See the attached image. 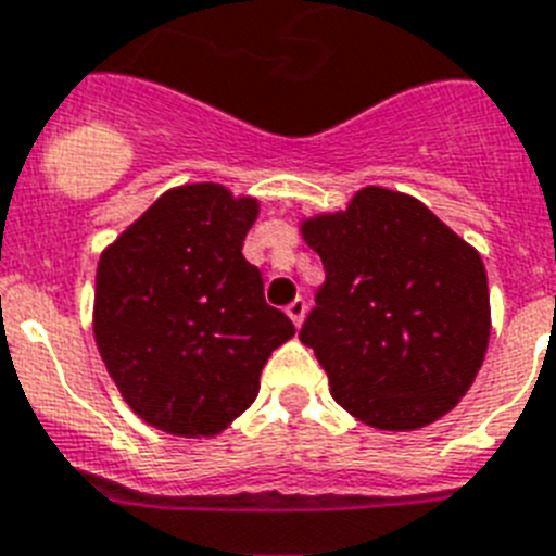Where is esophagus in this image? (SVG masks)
Wrapping results in <instances>:
<instances>
[{
	"mask_svg": "<svg viewBox=\"0 0 556 556\" xmlns=\"http://www.w3.org/2000/svg\"><path fill=\"white\" fill-rule=\"evenodd\" d=\"M305 311H307V305H305V300H302V296H296V300H293L291 305L286 307V314L291 316V321L296 325V328H300L302 319H305Z\"/></svg>",
	"mask_w": 556,
	"mask_h": 556,
	"instance_id": "34e87169",
	"label": "esophagus"
}]
</instances>
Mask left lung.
Here are the masks:
<instances>
[{
	"label": "left lung",
	"mask_w": 556,
	"mask_h": 556,
	"mask_svg": "<svg viewBox=\"0 0 556 556\" xmlns=\"http://www.w3.org/2000/svg\"><path fill=\"white\" fill-rule=\"evenodd\" d=\"M325 286L300 330L330 395L367 427L407 432L450 413L489 348L486 268L421 200L365 186L300 226Z\"/></svg>",
	"instance_id": "obj_1"
}]
</instances>
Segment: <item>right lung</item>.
I'll list each match as a JSON object with an SVG mask.
<instances>
[{
  "label": "right lung",
  "mask_w": 556,
  "mask_h": 556,
  "mask_svg": "<svg viewBox=\"0 0 556 556\" xmlns=\"http://www.w3.org/2000/svg\"><path fill=\"white\" fill-rule=\"evenodd\" d=\"M260 200L220 184L161 198L98 260L92 333L132 413L212 438L254 404L260 372L296 328L242 256Z\"/></svg>",
  "instance_id": "obj_1"
}]
</instances>
